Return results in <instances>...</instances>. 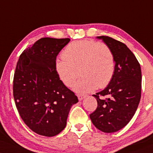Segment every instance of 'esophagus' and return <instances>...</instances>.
Returning a JSON list of instances; mask_svg holds the SVG:
<instances>
[{"mask_svg":"<svg viewBox=\"0 0 153 153\" xmlns=\"http://www.w3.org/2000/svg\"><path fill=\"white\" fill-rule=\"evenodd\" d=\"M77 96H78L79 100H83V99L85 98V95H82V94H78V95H77Z\"/></svg>","mask_w":153,"mask_h":153,"instance_id":"obj_1","label":"esophagus"}]
</instances>
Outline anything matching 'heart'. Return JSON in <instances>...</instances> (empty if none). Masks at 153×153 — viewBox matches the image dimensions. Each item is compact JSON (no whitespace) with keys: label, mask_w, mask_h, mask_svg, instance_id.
Returning <instances> with one entry per match:
<instances>
[{"label":"heart","mask_w":153,"mask_h":153,"mask_svg":"<svg viewBox=\"0 0 153 153\" xmlns=\"http://www.w3.org/2000/svg\"><path fill=\"white\" fill-rule=\"evenodd\" d=\"M62 56V58L56 60L55 68L62 83L71 87L80 73L82 75L73 87L76 93H86L97 87L105 88L113 78L115 56L105 43L91 40H76L66 46Z\"/></svg>","instance_id":"obj_1"}]
</instances>
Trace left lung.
<instances>
[{
  "mask_svg": "<svg viewBox=\"0 0 153 153\" xmlns=\"http://www.w3.org/2000/svg\"><path fill=\"white\" fill-rule=\"evenodd\" d=\"M97 38L113 51L115 70L109 85L93 95L97 107L90 117L97 129L110 133L124 128L135 115L141 97V68L126 44L109 36Z\"/></svg>",
  "mask_w": 153,
  "mask_h": 153,
  "instance_id": "left-lung-1",
  "label": "left lung"
}]
</instances>
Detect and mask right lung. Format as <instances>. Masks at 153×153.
<instances>
[{
    "label": "right lung",
    "instance_id": "add662e5",
    "mask_svg": "<svg viewBox=\"0 0 153 153\" xmlns=\"http://www.w3.org/2000/svg\"><path fill=\"white\" fill-rule=\"evenodd\" d=\"M69 38H40L24 50L13 78V97L20 116L31 130L53 137L66 126L78 97L62 83L55 62Z\"/></svg>",
    "mask_w": 153,
    "mask_h": 153
}]
</instances>
